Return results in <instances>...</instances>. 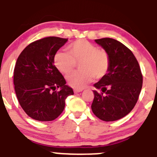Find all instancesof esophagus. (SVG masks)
I'll use <instances>...</instances> for the list:
<instances>
[{
    "label": "esophagus",
    "instance_id": "obj_1",
    "mask_svg": "<svg viewBox=\"0 0 157 157\" xmlns=\"http://www.w3.org/2000/svg\"><path fill=\"white\" fill-rule=\"evenodd\" d=\"M82 91V89H75V93H79V92H81V91Z\"/></svg>",
    "mask_w": 157,
    "mask_h": 157
}]
</instances>
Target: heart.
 <instances>
[{"label": "heart", "mask_w": 157, "mask_h": 157, "mask_svg": "<svg viewBox=\"0 0 157 157\" xmlns=\"http://www.w3.org/2000/svg\"><path fill=\"white\" fill-rule=\"evenodd\" d=\"M80 71L70 74L67 81L71 87L82 89L92 80L101 79L109 71L111 58L106 50L98 48L86 40H77L67 47L66 52H58L54 57L56 68L63 75L73 71L80 63Z\"/></svg>", "instance_id": "b5f03b06"}]
</instances>
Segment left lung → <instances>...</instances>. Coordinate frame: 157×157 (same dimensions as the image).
I'll list each match as a JSON object with an SVG mask.
<instances>
[{
	"label": "left lung",
	"instance_id": "1",
	"mask_svg": "<svg viewBox=\"0 0 157 157\" xmlns=\"http://www.w3.org/2000/svg\"><path fill=\"white\" fill-rule=\"evenodd\" d=\"M95 42L109 52V71L94 86L91 110L99 119L115 121L126 116L137 102L142 86V75L132 52L117 40L101 38Z\"/></svg>",
	"mask_w": 157,
	"mask_h": 157
}]
</instances>
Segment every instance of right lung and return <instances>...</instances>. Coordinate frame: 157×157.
<instances>
[{"label":"right lung","mask_w":157,"mask_h":157,"mask_svg":"<svg viewBox=\"0 0 157 157\" xmlns=\"http://www.w3.org/2000/svg\"><path fill=\"white\" fill-rule=\"evenodd\" d=\"M68 39L47 37L26 46L16 61L15 91L23 111L38 121H52L63 111L65 100L74 94L54 65L56 52Z\"/></svg>","instance_id":"right-lung-1"}]
</instances>
